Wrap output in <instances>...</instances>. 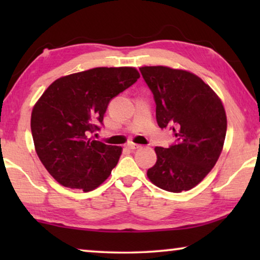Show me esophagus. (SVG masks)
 I'll return each mask as SVG.
<instances>
[{
  "label": "esophagus",
  "instance_id": "34e87169",
  "mask_svg": "<svg viewBox=\"0 0 260 260\" xmlns=\"http://www.w3.org/2000/svg\"><path fill=\"white\" fill-rule=\"evenodd\" d=\"M127 149H130V150H137V149L141 148L140 144H135V143H129L126 145Z\"/></svg>",
  "mask_w": 260,
  "mask_h": 260
}]
</instances>
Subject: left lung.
<instances>
[{
    "instance_id": "1",
    "label": "left lung",
    "mask_w": 260,
    "mask_h": 260,
    "mask_svg": "<svg viewBox=\"0 0 260 260\" xmlns=\"http://www.w3.org/2000/svg\"><path fill=\"white\" fill-rule=\"evenodd\" d=\"M140 71L154 94L158 126L173 130L175 138L169 148H155L157 161L147 175L161 189L189 190L205 179L221 154L225 109L214 91L193 73L165 66Z\"/></svg>"
}]
</instances>
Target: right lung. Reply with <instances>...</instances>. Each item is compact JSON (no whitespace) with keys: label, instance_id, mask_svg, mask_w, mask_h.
Wrapping results in <instances>:
<instances>
[{"label":"right lung","instance_id":"obj_1","mask_svg":"<svg viewBox=\"0 0 260 260\" xmlns=\"http://www.w3.org/2000/svg\"><path fill=\"white\" fill-rule=\"evenodd\" d=\"M138 78L134 67H97L59 78L44 92L31 112V136L60 184L90 191L110 176L122 148L90 136L101 130L110 102Z\"/></svg>","mask_w":260,"mask_h":260}]
</instances>
